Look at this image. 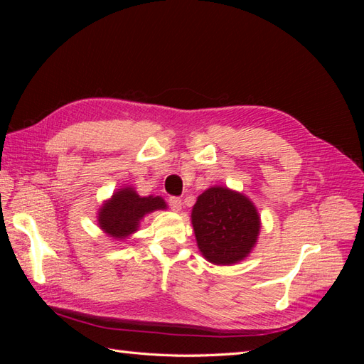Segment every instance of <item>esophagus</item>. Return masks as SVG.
Listing matches in <instances>:
<instances>
[{"mask_svg": "<svg viewBox=\"0 0 364 364\" xmlns=\"http://www.w3.org/2000/svg\"><path fill=\"white\" fill-rule=\"evenodd\" d=\"M168 205H170V208L173 209V211H176V213H179L181 209H182V200L179 199V197H170Z\"/></svg>", "mask_w": 364, "mask_h": 364, "instance_id": "34e87169", "label": "esophagus"}]
</instances>
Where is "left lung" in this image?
<instances>
[{
  "instance_id": "8db88e82",
  "label": "left lung",
  "mask_w": 364,
  "mask_h": 364,
  "mask_svg": "<svg viewBox=\"0 0 364 364\" xmlns=\"http://www.w3.org/2000/svg\"><path fill=\"white\" fill-rule=\"evenodd\" d=\"M191 225L202 257L215 266H234L257 246L261 217L243 193L214 185L193 206Z\"/></svg>"
}]
</instances>
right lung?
Wrapping results in <instances>:
<instances>
[{"label": "right lung", "instance_id": "right-lung-1", "mask_svg": "<svg viewBox=\"0 0 364 364\" xmlns=\"http://www.w3.org/2000/svg\"><path fill=\"white\" fill-rule=\"evenodd\" d=\"M167 208L161 196L142 197L134 186L124 185L98 209L97 225L107 237L123 241L136 232L147 214Z\"/></svg>", "mask_w": 364, "mask_h": 364}]
</instances>
